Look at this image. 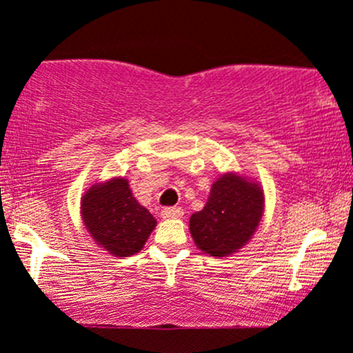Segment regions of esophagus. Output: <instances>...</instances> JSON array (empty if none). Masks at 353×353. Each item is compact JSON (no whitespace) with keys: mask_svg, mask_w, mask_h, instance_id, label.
Returning a JSON list of instances; mask_svg holds the SVG:
<instances>
[{"mask_svg":"<svg viewBox=\"0 0 353 353\" xmlns=\"http://www.w3.org/2000/svg\"><path fill=\"white\" fill-rule=\"evenodd\" d=\"M162 218L165 219H176V218H181V216L184 214V211L181 208L177 206H172V208H164L162 209Z\"/></svg>","mask_w":353,"mask_h":353,"instance_id":"1","label":"esophagus"}]
</instances>
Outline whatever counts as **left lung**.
Listing matches in <instances>:
<instances>
[{"label": "left lung", "instance_id": "8db88e82", "mask_svg": "<svg viewBox=\"0 0 353 353\" xmlns=\"http://www.w3.org/2000/svg\"><path fill=\"white\" fill-rule=\"evenodd\" d=\"M263 199L258 184L236 174L221 176L212 184L206 206L189 221L196 246L216 258L245 246L261 221Z\"/></svg>", "mask_w": 353, "mask_h": 353}]
</instances>
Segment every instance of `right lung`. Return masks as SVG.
I'll list each match as a JSON object with an SVG mask.
<instances>
[{"label":"right lung","mask_w":353,"mask_h":353,"mask_svg":"<svg viewBox=\"0 0 353 353\" xmlns=\"http://www.w3.org/2000/svg\"><path fill=\"white\" fill-rule=\"evenodd\" d=\"M82 218L95 241L120 258L139 253L157 224L122 177L88 189L82 199Z\"/></svg>","instance_id":"obj_1"}]
</instances>
